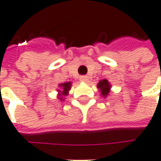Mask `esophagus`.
<instances>
[{"mask_svg": "<svg viewBox=\"0 0 161 161\" xmlns=\"http://www.w3.org/2000/svg\"><path fill=\"white\" fill-rule=\"evenodd\" d=\"M80 81H82V82H87L88 81V77L86 76V75H82V76H80Z\"/></svg>", "mask_w": 161, "mask_h": 161, "instance_id": "1", "label": "esophagus"}]
</instances>
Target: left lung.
<instances>
[{"instance_id":"obj_1","label":"left lung","mask_w":161,"mask_h":161,"mask_svg":"<svg viewBox=\"0 0 161 161\" xmlns=\"http://www.w3.org/2000/svg\"><path fill=\"white\" fill-rule=\"evenodd\" d=\"M97 88L99 89L101 95L103 97H107L108 95V93L110 92L111 89V85L110 83L108 82V80H100L98 84H97Z\"/></svg>"}]
</instances>
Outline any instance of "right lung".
<instances>
[{
  "label": "right lung",
  "instance_id": "right-lung-1",
  "mask_svg": "<svg viewBox=\"0 0 161 161\" xmlns=\"http://www.w3.org/2000/svg\"><path fill=\"white\" fill-rule=\"evenodd\" d=\"M71 87H72V82L71 81L58 84V88L57 89L58 98L60 101H64L65 100V96H66L69 94Z\"/></svg>",
  "mask_w": 161,
  "mask_h": 161
}]
</instances>
